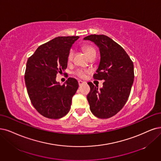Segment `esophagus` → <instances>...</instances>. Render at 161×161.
<instances>
[{
	"mask_svg": "<svg viewBox=\"0 0 161 161\" xmlns=\"http://www.w3.org/2000/svg\"><path fill=\"white\" fill-rule=\"evenodd\" d=\"M78 84H79V86H82L83 84H84L85 82L81 81V80H78Z\"/></svg>",
	"mask_w": 161,
	"mask_h": 161,
	"instance_id": "esophagus-1",
	"label": "esophagus"
}]
</instances>
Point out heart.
<instances>
[{
	"label": "heart",
	"mask_w": 161,
	"mask_h": 161,
	"mask_svg": "<svg viewBox=\"0 0 161 161\" xmlns=\"http://www.w3.org/2000/svg\"><path fill=\"white\" fill-rule=\"evenodd\" d=\"M83 50H84V51L85 52L86 54L87 55V57L90 56L91 55H93V54H96V50L93 46H84V47H83ZM74 54V51L70 50V52H69L68 57L69 62H71L73 59ZM85 74H86V71H83V70H77L76 71V74L78 76H80V77H84L85 76Z\"/></svg>",
	"instance_id": "obj_1"
}]
</instances>
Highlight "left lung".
Masks as SVG:
<instances>
[{"instance_id":"obj_1","label":"left lung","mask_w":161,"mask_h":161,"mask_svg":"<svg viewBox=\"0 0 161 161\" xmlns=\"http://www.w3.org/2000/svg\"><path fill=\"white\" fill-rule=\"evenodd\" d=\"M84 40L99 47L100 61L93 78L105 80L100 89L88 83L90 108L95 116L108 119L116 115L127 102L134 80L133 63L123 47L105 35L92 34Z\"/></svg>"}]
</instances>
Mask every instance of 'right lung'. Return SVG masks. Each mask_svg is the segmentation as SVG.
Returning a JSON list of instances; mask_svg holds the SVG:
<instances>
[{
  "label": "right lung",
  "instance_id": "1",
  "mask_svg": "<svg viewBox=\"0 0 161 161\" xmlns=\"http://www.w3.org/2000/svg\"><path fill=\"white\" fill-rule=\"evenodd\" d=\"M79 36H59L40 46L28 59L25 84L31 103L45 117L59 119L69 112L72 97L79 87L69 77L63 85L56 80L67 68L72 44Z\"/></svg>",
  "mask_w": 161,
  "mask_h": 161
}]
</instances>
